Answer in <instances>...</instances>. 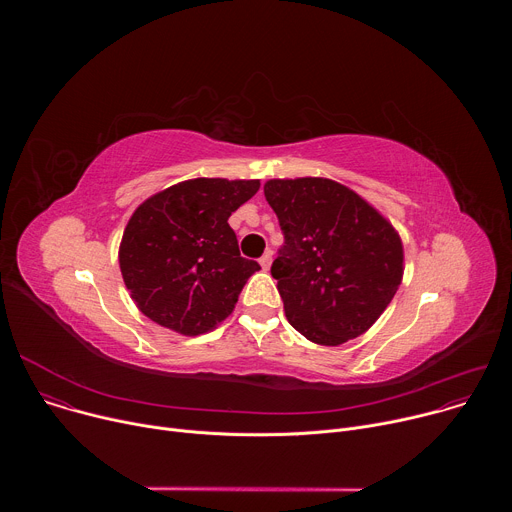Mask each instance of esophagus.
<instances>
[{
  "label": "esophagus",
  "mask_w": 512,
  "mask_h": 512,
  "mask_svg": "<svg viewBox=\"0 0 512 512\" xmlns=\"http://www.w3.org/2000/svg\"><path fill=\"white\" fill-rule=\"evenodd\" d=\"M271 261H273V257H271V253L267 251L261 259H259V263H261V267L265 269V271H269V267H271Z\"/></svg>",
  "instance_id": "1"
}]
</instances>
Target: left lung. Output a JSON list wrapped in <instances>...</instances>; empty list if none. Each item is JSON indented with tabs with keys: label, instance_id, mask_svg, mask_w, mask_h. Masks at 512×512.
Masks as SVG:
<instances>
[{
	"label": "left lung",
	"instance_id": "1",
	"mask_svg": "<svg viewBox=\"0 0 512 512\" xmlns=\"http://www.w3.org/2000/svg\"><path fill=\"white\" fill-rule=\"evenodd\" d=\"M263 192L285 235L271 275L289 324L322 346L367 332L405 271L403 241L389 218L330 178H273Z\"/></svg>",
	"mask_w": 512,
	"mask_h": 512
}]
</instances>
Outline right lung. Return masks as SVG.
Listing matches in <instances>:
<instances>
[{
  "instance_id": "1",
  "label": "right lung",
  "mask_w": 512,
  "mask_h": 512,
  "mask_svg": "<svg viewBox=\"0 0 512 512\" xmlns=\"http://www.w3.org/2000/svg\"><path fill=\"white\" fill-rule=\"evenodd\" d=\"M259 180L192 178L145 198L119 243V267L137 310L182 336L214 330L235 310L257 261L241 257L229 216Z\"/></svg>"
}]
</instances>
